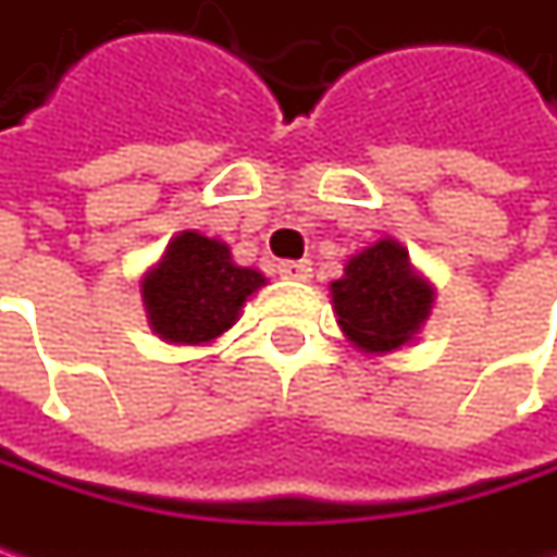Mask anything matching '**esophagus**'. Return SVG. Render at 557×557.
<instances>
[{"instance_id":"34e87169","label":"esophagus","mask_w":557,"mask_h":557,"mask_svg":"<svg viewBox=\"0 0 557 557\" xmlns=\"http://www.w3.org/2000/svg\"><path fill=\"white\" fill-rule=\"evenodd\" d=\"M278 275L290 278V282H310L312 263L310 260H285V263H278Z\"/></svg>"}]
</instances>
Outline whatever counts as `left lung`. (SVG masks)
I'll use <instances>...</instances> for the list:
<instances>
[{
  "instance_id": "left-lung-1",
  "label": "left lung",
  "mask_w": 557,
  "mask_h": 557,
  "mask_svg": "<svg viewBox=\"0 0 557 557\" xmlns=\"http://www.w3.org/2000/svg\"><path fill=\"white\" fill-rule=\"evenodd\" d=\"M337 325L362 354H394L409 344L434 307V285L409 263V250L381 238L347 260L332 282Z\"/></svg>"
}]
</instances>
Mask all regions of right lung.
<instances>
[{
  "mask_svg": "<svg viewBox=\"0 0 557 557\" xmlns=\"http://www.w3.org/2000/svg\"><path fill=\"white\" fill-rule=\"evenodd\" d=\"M263 285V272L238 267L220 238L185 228L141 275V304L161 341L201 347L228 332L247 297Z\"/></svg>",
  "mask_w": 557,
  "mask_h": 557,
  "instance_id": "add662e5",
  "label": "right lung"
}]
</instances>
